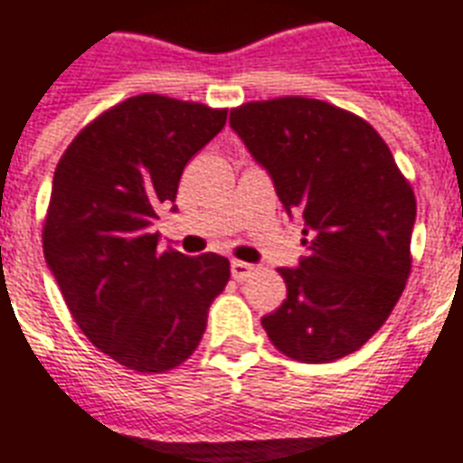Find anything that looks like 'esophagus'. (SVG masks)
<instances>
[{"label":"esophagus","mask_w":463,"mask_h":463,"mask_svg":"<svg viewBox=\"0 0 463 463\" xmlns=\"http://www.w3.org/2000/svg\"><path fill=\"white\" fill-rule=\"evenodd\" d=\"M252 271H255V267L247 262H240V260H232L231 262V274L235 281H245V279L252 277Z\"/></svg>","instance_id":"34e87169"}]
</instances>
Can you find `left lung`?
I'll return each instance as SVG.
<instances>
[{
  "label": "left lung",
  "mask_w": 463,
  "mask_h": 463,
  "mask_svg": "<svg viewBox=\"0 0 463 463\" xmlns=\"http://www.w3.org/2000/svg\"><path fill=\"white\" fill-rule=\"evenodd\" d=\"M231 128L269 175L306 255L284 267L287 298L262 317L287 357L323 364L379 330L411 274L415 196L383 137L359 116L317 99L252 101Z\"/></svg>",
  "instance_id": "1"
}]
</instances>
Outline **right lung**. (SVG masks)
<instances>
[{
    "instance_id": "obj_1",
    "label": "right lung",
    "mask_w": 463,
    "mask_h": 463,
    "mask_svg": "<svg viewBox=\"0 0 463 463\" xmlns=\"http://www.w3.org/2000/svg\"><path fill=\"white\" fill-rule=\"evenodd\" d=\"M228 111L140 94L70 143L52 176L43 255L67 308L118 364L175 369L199 347L208 306L231 279L216 252L157 250L153 223L176 211L186 162L223 130Z\"/></svg>"
}]
</instances>
